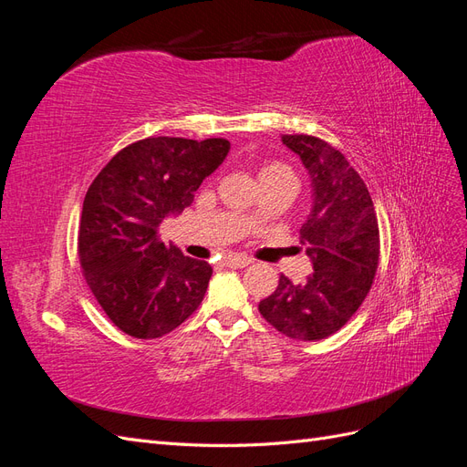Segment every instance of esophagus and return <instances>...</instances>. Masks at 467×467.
Wrapping results in <instances>:
<instances>
[{
	"instance_id": "1",
	"label": "esophagus",
	"mask_w": 467,
	"mask_h": 467,
	"mask_svg": "<svg viewBox=\"0 0 467 467\" xmlns=\"http://www.w3.org/2000/svg\"><path fill=\"white\" fill-rule=\"evenodd\" d=\"M251 263V259L244 257V255H225L223 257V265L225 266H232V268H244Z\"/></svg>"
}]
</instances>
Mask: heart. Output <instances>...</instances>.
<instances>
[{"instance_id": "obj_1", "label": "heart", "mask_w": 467, "mask_h": 467, "mask_svg": "<svg viewBox=\"0 0 467 467\" xmlns=\"http://www.w3.org/2000/svg\"><path fill=\"white\" fill-rule=\"evenodd\" d=\"M282 175H288L294 177L292 169L285 163H278V161H271V163H265L259 169V179H266V177H282ZM251 218H255V214H251Z\"/></svg>"}]
</instances>
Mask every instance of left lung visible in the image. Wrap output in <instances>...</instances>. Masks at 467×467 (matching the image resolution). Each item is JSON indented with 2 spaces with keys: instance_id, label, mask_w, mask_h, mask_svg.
<instances>
[{
  "instance_id": "left-lung-1",
  "label": "left lung",
  "mask_w": 467,
  "mask_h": 467,
  "mask_svg": "<svg viewBox=\"0 0 467 467\" xmlns=\"http://www.w3.org/2000/svg\"><path fill=\"white\" fill-rule=\"evenodd\" d=\"M314 187V208L300 244L314 263L304 285L280 275L276 290L259 302L276 331L298 341H321L357 314L379 263V228L372 196L345 155L321 138L285 134Z\"/></svg>"
}]
</instances>
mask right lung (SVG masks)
<instances>
[{
    "instance_id": "1",
    "label": "right lung",
    "mask_w": 467,
    "mask_h": 467,
    "mask_svg": "<svg viewBox=\"0 0 467 467\" xmlns=\"http://www.w3.org/2000/svg\"><path fill=\"white\" fill-rule=\"evenodd\" d=\"M230 142L151 136L122 148L88 189L78 255L97 304L134 338L177 329L201 306L212 266L167 247L158 228L192 204Z\"/></svg>"
}]
</instances>
